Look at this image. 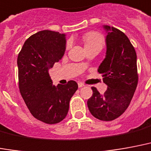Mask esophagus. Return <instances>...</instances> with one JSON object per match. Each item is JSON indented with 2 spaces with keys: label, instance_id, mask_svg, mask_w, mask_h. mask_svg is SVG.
Here are the masks:
<instances>
[{
  "label": "esophagus",
  "instance_id": "esophagus-1",
  "mask_svg": "<svg viewBox=\"0 0 151 151\" xmlns=\"http://www.w3.org/2000/svg\"><path fill=\"white\" fill-rule=\"evenodd\" d=\"M85 86V85L83 83H81V82H79L78 83V87L79 88H81V87Z\"/></svg>",
  "mask_w": 151,
  "mask_h": 151
}]
</instances>
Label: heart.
<instances>
[{
    "label": "heart",
    "mask_w": 151,
    "mask_h": 151,
    "mask_svg": "<svg viewBox=\"0 0 151 151\" xmlns=\"http://www.w3.org/2000/svg\"><path fill=\"white\" fill-rule=\"evenodd\" d=\"M82 41L84 43L86 50L89 48L94 47V46H100L102 47L104 41L102 37L100 34L95 32H90V33H86L82 37ZM71 45V42L68 41L66 44V49H69Z\"/></svg>",
    "instance_id": "b5f03b06"
}]
</instances>
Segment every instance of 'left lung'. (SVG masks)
Here are the masks:
<instances>
[{
	"mask_svg": "<svg viewBox=\"0 0 151 151\" xmlns=\"http://www.w3.org/2000/svg\"><path fill=\"white\" fill-rule=\"evenodd\" d=\"M106 31V53L98 69L107 90L103 94L92 87L87 106L93 117L112 121L129 106L138 85L137 55L127 35L118 29L103 25Z\"/></svg>",
	"mask_w": 151,
	"mask_h": 151,
	"instance_id": "obj_1",
	"label": "left lung"
}]
</instances>
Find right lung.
I'll return each instance as SVG.
<instances>
[{"label":"right lung","instance_id":"obj_1","mask_svg":"<svg viewBox=\"0 0 151 151\" xmlns=\"http://www.w3.org/2000/svg\"><path fill=\"white\" fill-rule=\"evenodd\" d=\"M65 45V34L43 30L25 41L17 58L21 94L32 115L45 123H58L66 117L78 88L74 81L55 86L49 74L64 55Z\"/></svg>","mask_w":151,"mask_h":151}]
</instances>
